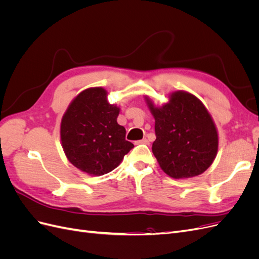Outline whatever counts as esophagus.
Returning a JSON list of instances; mask_svg holds the SVG:
<instances>
[{
  "mask_svg": "<svg viewBox=\"0 0 259 259\" xmlns=\"http://www.w3.org/2000/svg\"><path fill=\"white\" fill-rule=\"evenodd\" d=\"M137 144H145V145H148L149 144V140L147 138H144L142 140H139V142H137Z\"/></svg>",
  "mask_w": 259,
  "mask_h": 259,
  "instance_id": "obj_1",
  "label": "esophagus"
}]
</instances>
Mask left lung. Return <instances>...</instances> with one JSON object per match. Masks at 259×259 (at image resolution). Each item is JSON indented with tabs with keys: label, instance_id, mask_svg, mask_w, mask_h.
<instances>
[{
	"label": "left lung",
	"instance_id": "1",
	"mask_svg": "<svg viewBox=\"0 0 259 259\" xmlns=\"http://www.w3.org/2000/svg\"><path fill=\"white\" fill-rule=\"evenodd\" d=\"M146 101L155 120L152 152L164 173L175 179L204 173L216 158L218 134L202 101L184 91L171 93L161 107Z\"/></svg>",
	"mask_w": 259,
	"mask_h": 259
}]
</instances>
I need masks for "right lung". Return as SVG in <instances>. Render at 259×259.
I'll return each mask as SVG.
<instances>
[{
	"instance_id": "1",
	"label": "right lung",
	"mask_w": 259,
	"mask_h": 259,
	"mask_svg": "<svg viewBox=\"0 0 259 259\" xmlns=\"http://www.w3.org/2000/svg\"><path fill=\"white\" fill-rule=\"evenodd\" d=\"M120 108L107 100V91L92 88L81 92L61 119V145L69 162L92 176H101L119 166L134 147L126 131L116 122Z\"/></svg>"
}]
</instances>
